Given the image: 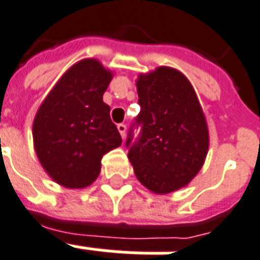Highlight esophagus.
Here are the masks:
<instances>
[{
	"mask_svg": "<svg viewBox=\"0 0 260 260\" xmlns=\"http://www.w3.org/2000/svg\"><path fill=\"white\" fill-rule=\"evenodd\" d=\"M117 129H118V132H120V135H121L122 139L125 138L126 125H124V124H118V125H117Z\"/></svg>",
	"mask_w": 260,
	"mask_h": 260,
	"instance_id": "1",
	"label": "esophagus"
}]
</instances>
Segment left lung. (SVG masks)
I'll return each mask as SVG.
<instances>
[{
    "label": "left lung",
    "mask_w": 260,
    "mask_h": 260,
    "mask_svg": "<svg viewBox=\"0 0 260 260\" xmlns=\"http://www.w3.org/2000/svg\"><path fill=\"white\" fill-rule=\"evenodd\" d=\"M142 126L138 140L126 139L135 174L154 193L165 195L188 185L209 151V129L199 99L177 69L159 67L136 80Z\"/></svg>",
    "instance_id": "obj_1"
}]
</instances>
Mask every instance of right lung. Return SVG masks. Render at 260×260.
I'll list each match as a JSON object with an SVG mask.
<instances>
[{"mask_svg": "<svg viewBox=\"0 0 260 260\" xmlns=\"http://www.w3.org/2000/svg\"><path fill=\"white\" fill-rule=\"evenodd\" d=\"M113 73L95 58L72 65L47 94L34 118L38 159L55 183L86 188L101 172L102 156L121 146L104 94Z\"/></svg>", "mask_w": 260, "mask_h": 260, "instance_id": "1", "label": "right lung"}]
</instances>
